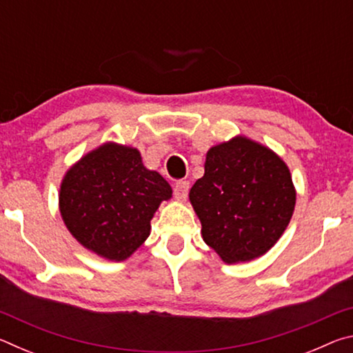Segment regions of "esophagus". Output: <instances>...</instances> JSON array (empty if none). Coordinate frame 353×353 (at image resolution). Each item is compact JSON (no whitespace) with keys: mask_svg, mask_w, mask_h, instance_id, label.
<instances>
[{"mask_svg":"<svg viewBox=\"0 0 353 353\" xmlns=\"http://www.w3.org/2000/svg\"><path fill=\"white\" fill-rule=\"evenodd\" d=\"M188 188H190L188 181H179V182H176L174 190H172V191H174V198L179 199V201L187 199Z\"/></svg>","mask_w":353,"mask_h":353,"instance_id":"1","label":"esophagus"}]
</instances>
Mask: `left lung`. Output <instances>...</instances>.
<instances>
[{
    "label": "left lung",
    "instance_id": "1",
    "mask_svg": "<svg viewBox=\"0 0 353 353\" xmlns=\"http://www.w3.org/2000/svg\"><path fill=\"white\" fill-rule=\"evenodd\" d=\"M202 238L225 263L268 252L290 224L296 191L288 166L244 137L207 152L204 177L190 190Z\"/></svg>",
    "mask_w": 353,
    "mask_h": 353
}]
</instances>
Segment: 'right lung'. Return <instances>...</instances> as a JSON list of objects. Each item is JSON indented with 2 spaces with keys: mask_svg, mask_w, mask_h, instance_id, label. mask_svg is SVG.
<instances>
[{
  "mask_svg": "<svg viewBox=\"0 0 353 353\" xmlns=\"http://www.w3.org/2000/svg\"><path fill=\"white\" fill-rule=\"evenodd\" d=\"M171 193L159 172L143 166L137 149L107 143L67 172L59 205L82 246L121 261L149 236L155 210Z\"/></svg>",
  "mask_w": 353,
  "mask_h": 353,
  "instance_id": "right-lung-1",
  "label": "right lung"
}]
</instances>
